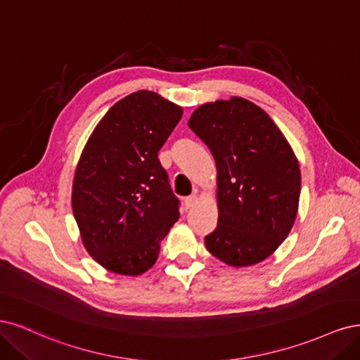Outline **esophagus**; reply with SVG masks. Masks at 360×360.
<instances>
[{
    "label": "esophagus",
    "instance_id": "esophagus-1",
    "mask_svg": "<svg viewBox=\"0 0 360 360\" xmlns=\"http://www.w3.org/2000/svg\"><path fill=\"white\" fill-rule=\"evenodd\" d=\"M197 199H199V197H197V194H191V195H188V197H185V206L187 207H193L195 203H197Z\"/></svg>",
    "mask_w": 360,
    "mask_h": 360
}]
</instances>
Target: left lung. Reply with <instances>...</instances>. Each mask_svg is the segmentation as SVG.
<instances>
[{
  "label": "left lung",
  "mask_w": 360,
  "mask_h": 360,
  "mask_svg": "<svg viewBox=\"0 0 360 360\" xmlns=\"http://www.w3.org/2000/svg\"><path fill=\"white\" fill-rule=\"evenodd\" d=\"M188 127L217 165L218 224L205 238L207 251L235 268L268 259L297 215L300 169L292 146L268 113L242 97L202 104Z\"/></svg>",
  "instance_id": "8db88e82"
}]
</instances>
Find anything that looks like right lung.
<instances>
[{"instance_id": "obj_1", "label": "right lung", "mask_w": 360, "mask_h": 360, "mask_svg": "<svg viewBox=\"0 0 360 360\" xmlns=\"http://www.w3.org/2000/svg\"><path fill=\"white\" fill-rule=\"evenodd\" d=\"M182 108L136 91L104 115L75 172L72 207L84 247L104 269L137 276L154 266L160 242L179 218L158 150Z\"/></svg>"}]
</instances>
